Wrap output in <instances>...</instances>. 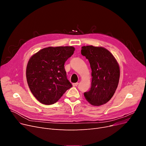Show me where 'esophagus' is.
Wrapping results in <instances>:
<instances>
[{
    "label": "esophagus",
    "mask_w": 146,
    "mask_h": 146,
    "mask_svg": "<svg viewBox=\"0 0 146 146\" xmlns=\"http://www.w3.org/2000/svg\"><path fill=\"white\" fill-rule=\"evenodd\" d=\"M78 82L74 83V84H72V85H73V86H74V87H76V86H78Z\"/></svg>",
    "instance_id": "esophagus-1"
}]
</instances>
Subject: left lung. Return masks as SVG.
Instances as JSON below:
<instances>
[{"instance_id":"1","label":"left lung","mask_w":146,"mask_h":146,"mask_svg":"<svg viewBox=\"0 0 146 146\" xmlns=\"http://www.w3.org/2000/svg\"><path fill=\"white\" fill-rule=\"evenodd\" d=\"M81 54L89 61L92 69V84L84 93L93 106H100L112 98L119 81L118 63L108 49L103 47L86 46L81 47Z\"/></svg>"}]
</instances>
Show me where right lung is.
I'll return each mask as SVG.
<instances>
[{
    "label": "right lung",
    "mask_w": 146,
    "mask_h": 146,
    "mask_svg": "<svg viewBox=\"0 0 146 146\" xmlns=\"http://www.w3.org/2000/svg\"><path fill=\"white\" fill-rule=\"evenodd\" d=\"M72 46L48 47L34 54L28 62L26 77L33 96L40 103L57 102L72 84L64 64L74 53Z\"/></svg>",
    "instance_id": "1"
}]
</instances>
